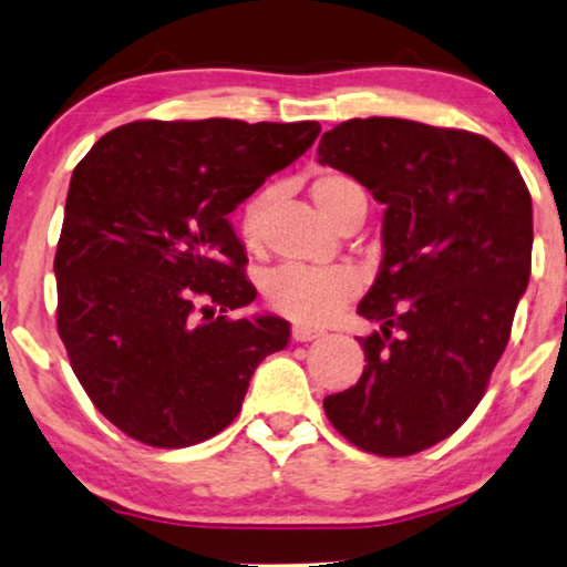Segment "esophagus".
<instances>
[{
	"label": "esophagus",
	"instance_id": "obj_1",
	"mask_svg": "<svg viewBox=\"0 0 567 567\" xmlns=\"http://www.w3.org/2000/svg\"><path fill=\"white\" fill-rule=\"evenodd\" d=\"M291 336H293V340H297V343H309V340L320 338V336H322V330L309 328V324H305V322H293Z\"/></svg>",
	"mask_w": 567,
	"mask_h": 567
}]
</instances>
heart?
I'll list each match as a JSON object with an SVG mask.
<instances>
[{"mask_svg": "<svg viewBox=\"0 0 567 567\" xmlns=\"http://www.w3.org/2000/svg\"><path fill=\"white\" fill-rule=\"evenodd\" d=\"M312 198L320 212L336 224L348 204L363 196L361 185L343 173H324L312 183ZM270 206V190H258L239 208V237L247 247H258ZM359 293V278L348 268L284 266L270 274L266 297L276 312L297 322H324Z\"/></svg>", "mask_w": 567, "mask_h": 567, "instance_id": "1", "label": "heart"}]
</instances>
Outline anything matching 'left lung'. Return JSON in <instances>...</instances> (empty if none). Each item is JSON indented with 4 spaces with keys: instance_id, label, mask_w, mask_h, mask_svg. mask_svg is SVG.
Masks as SVG:
<instances>
[{
    "instance_id": "left-lung-1",
    "label": "left lung",
    "mask_w": 567,
    "mask_h": 567,
    "mask_svg": "<svg viewBox=\"0 0 567 567\" xmlns=\"http://www.w3.org/2000/svg\"><path fill=\"white\" fill-rule=\"evenodd\" d=\"M320 165L386 206L384 258L359 315L363 374L324 398L363 452L410 456L452 436L483 400L532 274V196L491 138L405 118L328 131Z\"/></svg>"
}]
</instances>
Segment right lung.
<instances>
[{
  "mask_svg": "<svg viewBox=\"0 0 567 567\" xmlns=\"http://www.w3.org/2000/svg\"><path fill=\"white\" fill-rule=\"evenodd\" d=\"M320 134L317 121H134L74 167L53 274L56 328L92 405L146 446L235 421L250 377L289 343L255 299L229 214Z\"/></svg>",
  "mask_w": 567,
  "mask_h": 567,
  "instance_id": "add662e5",
  "label": "right lung"
}]
</instances>
